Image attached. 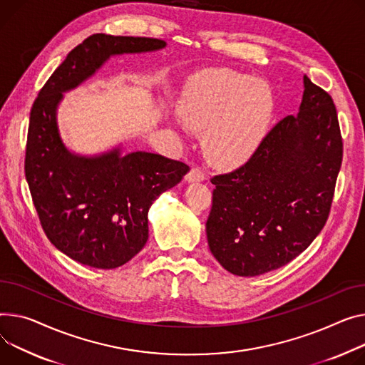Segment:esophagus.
Returning a JSON list of instances; mask_svg holds the SVG:
<instances>
[{
    "instance_id": "1",
    "label": "esophagus",
    "mask_w": 365,
    "mask_h": 365,
    "mask_svg": "<svg viewBox=\"0 0 365 365\" xmlns=\"http://www.w3.org/2000/svg\"><path fill=\"white\" fill-rule=\"evenodd\" d=\"M205 178L207 176L201 167H192L189 170V173L186 175L187 182H202V180H205Z\"/></svg>"
}]
</instances>
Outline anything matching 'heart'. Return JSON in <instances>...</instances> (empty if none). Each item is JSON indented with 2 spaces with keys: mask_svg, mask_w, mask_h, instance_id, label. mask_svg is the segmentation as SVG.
Here are the masks:
<instances>
[{
  "mask_svg": "<svg viewBox=\"0 0 365 365\" xmlns=\"http://www.w3.org/2000/svg\"><path fill=\"white\" fill-rule=\"evenodd\" d=\"M179 117L195 132H204L208 158L225 167L248 161L269 130L274 111L270 86L233 70H207L185 85Z\"/></svg>",
  "mask_w": 365,
  "mask_h": 365,
  "instance_id": "b5f03b06",
  "label": "heart"
}]
</instances>
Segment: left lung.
<instances>
[{
	"label": "left lung",
	"instance_id": "obj_1",
	"mask_svg": "<svg viewBox=\"0 0 365 365\" xmlns=\"http://www.w3.org/2000/svg\"><path fill=\"white\" fill-rule=\"evenodd\" d=\"M298 115L267 133L239 168L211 179V254L236 276L279 269L324 227L342 165L344 142L329 92L304 76Z\"/></svg>",
	"mask_w": 365,
	"mask_h": 365
}]
</instances>
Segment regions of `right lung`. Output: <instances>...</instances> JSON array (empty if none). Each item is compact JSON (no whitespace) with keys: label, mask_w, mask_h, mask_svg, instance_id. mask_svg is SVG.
I'll list each match as a JSON object with an SVG mask.
<instances>
[{"label":"right lung","mask_w":365,"mask_h":365,"mask_svg":"<svg viewBox=\"0 0 365 365\" xmlns=\"http://www.w3.org/2000/svg\"><path fill=\"white\" fill-rule=\"evenodd\" d=\"M164 46L155 38L91 35L54 70L31 108L24 175L41 226L58 251L95 269H115L145 247L150 207L189 165L143 151L121 155L118 148L92 158L71 154L60 139L56 110L63 92L110 56Z\"/></svg>","instance_id":"right-lung-1"}]
</instances>
